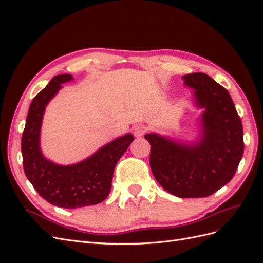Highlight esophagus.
Returning a JSON list of instances; mask_svg holds the SVG:
<instances>
[{
	"label": "esophagus",
	"mask_w": 263,
	"mask_h": 263,
	"mask_svg": "<svg viewBox=\"0 0 263 263\" xmlns=\"http://www.w3.org/2000/svg\"><path fill=\"white\" fill-rule=\"evenodd\" d=\"M133 130H134L135 136H136V137H141V136H144L145 133L147 132V127L145 125L139 124V125L135 126Z\"/></svg>",
	"instance_id": "34e87169"
}]
</instances>
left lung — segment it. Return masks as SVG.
<instances>
[{"label": "left lung", "instance_id": "obj_1", "mask_svg": "<svg viewBox=\"0 0 263 263\" xmlns=\"http://www.w3.org/2000/svg\"><path fill=\"white\" fill-rule=\"evenodd\" d=\"M194 90L202 135L195 144L147 134L150 168L165 191L183 198L210 196L233 179L243 155L241 119L224 86L202 72L183 76Z\"/></svg>", "mask_w": 263, "mask_h": 263}]
</instances>
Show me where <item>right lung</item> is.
Wrapping results in <instances>:
<instances>
[{
	"label": "right lung",
	"mask_w": 263,
	"mask_h": 263,
	"mask_svg": "<svg viewBox=\"0 0 263 263\" xmlns=\"http://www.w3.org/2000/svg\"><path fill=\"white\" fill-rule=\"evenodd\" d=\"M70 80H72L71 74L55 76L34 98L22 136V155L24 172L44 200L58 208L78 209L99 204L107 197L115 165L134 136L126 134L116 138L76 164L59 165L47 160L39 147L43 115L61 83Z\"/></svg>",
	"instance_id": "right-lung-1"
}]
</instances>
